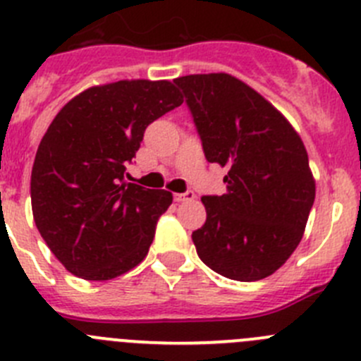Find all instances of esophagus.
<instances>
[{
  "label": "esophagus",
  "mask_w": 361,
  "mask_h": 361,
  "mask_svg": "<svg viewBox=\"0 0 361 361\" xmlns=\"http://www.w3.org/2000/svg\"><path fill=\"white\" fill-rule=\"evenodd\" d=\"M192 199H195L194 190H187V192H183V194H174V201H176V202L192 201Z\"/></svg>",
  "instance_id": "esophagus-1"
}]
</instances>
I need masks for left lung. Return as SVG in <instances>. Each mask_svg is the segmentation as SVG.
I'll return each instance as SVG.
<instances>
[{
	"label": "left lung",
	"mask_w": 361,
	"mask_h": 361,
	"mask_svg": "<svg viewBox=\"0 0 361 361\" xmlns=\"http://www.w3.org/2000/svg\"><path fill=\"white\" fill-rule=\"evenodd\" d=\"M202 152L226 167V194L202 195L206 222L192 233L197 255L231 281L275 274L298 247L316 197L309 155L289 121L229 73L174 79Z\"/></svg>",
	"instance_id": "1"
}]
</instances>
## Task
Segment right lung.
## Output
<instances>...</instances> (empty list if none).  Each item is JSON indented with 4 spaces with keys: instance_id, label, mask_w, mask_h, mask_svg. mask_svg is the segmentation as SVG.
I'll use <instances>...</instances> for the list:
<instances>
[{
    "instance_id": "right-lung-1",
    "label": "right lung",
    "mask_w": 361,
    "mask_h": 361,
    "mask_svg": "<svg viewBox=\"0 0 361 361\" xmlns=\"http://www.w3.org/2000/svg\"><path fill=\"white\" fill-rule=\"evenodd\" d=\"M183 104L169 80H118L70 100L42 137L31 208L52 254L75 277L109 281L146 257L167 190L125 181L146 127Z\"/></svg>"
}]
</instances>
